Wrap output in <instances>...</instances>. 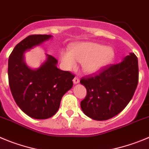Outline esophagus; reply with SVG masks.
Here are the masks:
<instances>
[{"mask_svg": "<svg viewBox=\"0 0 149 149\" xmlns=\"http://www.w3.org/2000/svg\"><path fill=\"white\" fill-rule=\"evenodd\" d=\"M73 83H74L75 84H78V83L79 82V78L78 77H75L74 79H73Z\"/></svg>", "mask_w": 149, "mask_h": 149, "instance_id": "obj_1", "label": "esophagus"}]
</instances>
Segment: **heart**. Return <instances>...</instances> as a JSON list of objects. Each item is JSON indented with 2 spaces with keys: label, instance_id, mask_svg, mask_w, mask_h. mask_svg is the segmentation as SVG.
I'll list each match as a JSON object with an SVG mask.
<instances>
[{
  "label": "heart",
  "instance_id": "b5f03b06",
  "mask_svg": "<svg viewBox=\"0 0 149 149\" xmlns=\"http://www.w3.org/2000/svg\"><path fill=\"white\" fill-rule=\"evenodd\" d=\"M113 56L111 47L95 42H81L73 45L70 52H61L60 58L63 66L68 70L76 69L77 62H79L84 73L96 74L112 61Z\"/></svg>",
  "mask_w": 149,
  "mask_h": 149
}]
</instances>
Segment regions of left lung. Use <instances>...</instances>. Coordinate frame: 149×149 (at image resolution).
Returning a JSON list of instances; mask_svg holds the SVG:
<instances>
[{
    "label": "left lung",
    "instance_id": "1",
    "mask_svg": "<svg viewBox=\"0 0 149 149\" xmlns=\"http://www.w3.org/2000/svg\"><path fill=\"white\" fill-rule=\"evenodd\" d=\"M139 78L137 57L134 53L121 62L104 69L96 76L82 78L80 83L87 90L81 102L84 113L94 120L102 121L120 113L134 96Z\"/></svg>",
    "mask_w": 149,
    "mask_h": 149
}]
</instances>
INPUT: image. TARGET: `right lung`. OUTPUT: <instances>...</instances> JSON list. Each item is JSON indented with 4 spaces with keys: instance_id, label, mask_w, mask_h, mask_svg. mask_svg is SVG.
<instances>
[{
    "instance_id": "right-lung-1",
    "label": "right lung",
    "mask_w": 149,
    "mask_h": 149,
    "mask_svg": "<svg viewBox=\"0 0 149 149\" xmlns=\"http://www.w3.org/2000/svg\"><path fill=\"white\" fill-rule=\"evenodd\" d=\"M50 35H32L15 47L8 61L9 88L16 104L24 113L37 120L56 113L61 98L73 87L74 75L57 68L58 61L46 54L41 66L32 69L24 61V53L48 41Z\"/></svg>"
}]
</instances>
